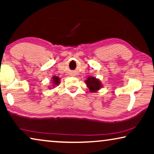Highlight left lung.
<instances>
[{
	"label": "left lung",
	"instance_id": "obj_1",
	"mask_svg": "<svg viewBox=\"0 0 154 154\" xmlns=\"http://www.w3.org/2000/svg\"><path fill=\"white\" fill-rule=\"evenodd\" d=\"M85 83L87 85V87L89 88L90 92H95L98 91L102 87V84L101 81L99 79H96L95 77H88V79L85 80Z\"/></svg>",
	"mask_w": 154,
	"mask_h": 154
}]
</instances>
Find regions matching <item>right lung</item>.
<instances>
[{"mask_svg": "<svg viewBox=\"0 0 154 154\" xmlns=\"http://www.w3.org/2000/svg\"><path fill=\"white\" fill-rule=\"evenodd\" d=\"M60 83V79L58 76H56V75H54L53 77L52 78V88H54V86L58 85Z\"/></svg>", "mask_w": 154, "mask_h": 154, "instance_id": "obj_1", "label": "right lung"}]
</instances>
